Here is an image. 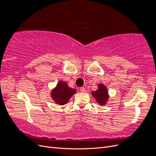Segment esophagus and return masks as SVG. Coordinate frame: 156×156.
I'll use <instances>...</instances> for the list:
<instances>
[{
  "label": "esophagus",
  "mask_w": 156,
  "mask_h": 156,
  "mask_svg": "<svg viewBox=\"0 0 156 156\" xmlns=\"http://www.w3.org/2000/svg\"><path fill=\"white\" fill-rule=\"evenodd\" d=\"M80 90H81V92H86V89L84 87H81L80 88Z\"/></svg>",
  "instance_id": "esophagus-1"
}]
</instances>
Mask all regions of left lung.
<instances>
[{"mask_svg": "<svg viewBox=\"0 0 156 156\" xmlns=\"http://www.w3.org/2000/svg\"><path fill=\"white\" fill-rule=\"evenodd\" d=\"M98 90L91 92L92 96L95 98L96 101L100 105H105L107 102L109 95H108L107 87L103 84L100 83L98 85Z\"/></svg>", "mask_w": 156, "mask_h": 156, "instance_id": "1", "label": "left lung"}]
</instances>
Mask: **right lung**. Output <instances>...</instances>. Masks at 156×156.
Segmentation results:
<instances>
[{
  "label": "right lung",
  "instance_id": "1",
  "mask_svg": "<svg viewBox=\"0 0 156 156\" xmlns=\"http://www.w3.org/2000/svg\"><path fill=\"white\" fill-rule=\"evenodd\" d=\"M76 92V90L69 87L66 82L60 81L51 90V96L56 104L64 105L66 104L69 99Z\"/></svg>",
  "mask_w": 156,
  "mask_h": 156
}]
</instances>
